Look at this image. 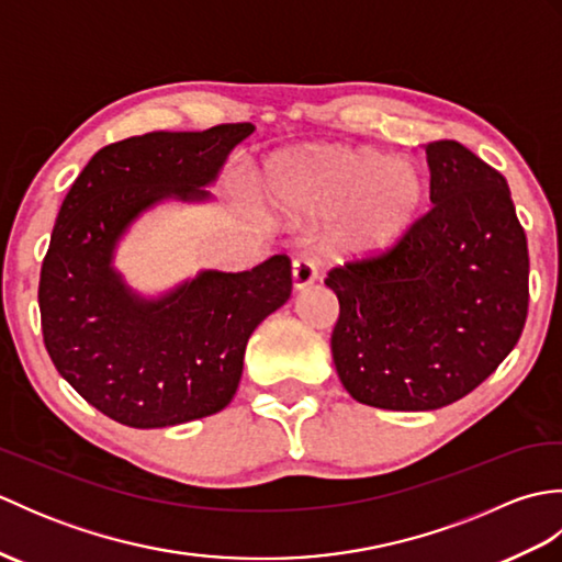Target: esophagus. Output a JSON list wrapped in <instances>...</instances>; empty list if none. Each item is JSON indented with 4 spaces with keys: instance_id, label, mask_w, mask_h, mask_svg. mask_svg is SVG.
Returning a JSON list of instances; mask_svg holds the SVG:
<instances>
[{
    "instance_id": "34e87169",
    "label": "esophagus",
    "mask_w": 562,
    "mask_h": 562,
    "mask_svg": "<svg viewBox=\"0 0 562 562\" xmlns=\"http://www.w3.org/2000/svg\"><path fill=\"white\" fill-rule=\"evenodd\" d=\"M316 280H318V270H316V262L314 260H306V258L294 260V266H292V284H294L296 292L312 288Z\"/></svg>"
}]
</instances>
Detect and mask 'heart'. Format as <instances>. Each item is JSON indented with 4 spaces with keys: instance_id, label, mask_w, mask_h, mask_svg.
I'll use <instances>...</instances> for the list:
<instances>
[{
    "instance_id": "obj_1",
    "label": "heart",
    "mask_w": 562,
    "mask_h": 562,
    "mask_svg": "<svg viewBox=\"0 0 562 562\" xmlns=\"http://www.w3.org/2000/svg\"><path fill=\"white\" fill-rule=\"evenodd\" d=\"M260 190L290 220L330 222L324 248L342 260H376L396 248L420 214L425 178L408 159L342 145H308L266 164Z\"/></svg>"
}]
</instances>
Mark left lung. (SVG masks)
Here are the masks:
<instances>
[{
    "instance_id": "8db88e82",
    "label": "left lung",
    "mask_w": 562,
    "mask_h": 562,
    "mask_svg": "<svg viewBox=\"0 0 562 562\" xmlns=\"http://www.w3.org/2000/svg\"><path fill=\"white\" fill-rule=\"evenodd\" d=\"M429 210L376 260L333 268L330 350L345 391L384 411H437L491 376L529 308L527 234L503 173L453 139L425 145Z\"/></svg>"
}]
</instances>
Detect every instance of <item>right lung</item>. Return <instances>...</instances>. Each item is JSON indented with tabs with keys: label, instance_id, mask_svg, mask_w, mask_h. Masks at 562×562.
Masks as SVG:
<instances>
[{
	"label": "right lung",
	"instance_id": "right-lung-1",
	"mask_svg": "<svg viewBox=\"0 0 562 562\" xmlns=\"http://www.w3.org/2000/svg\"><path fill=\"white\" fill-rule=\"evenodd\" d=\"M254 125L147 133L93 154L59 207L41 270V324L55 369L111 420L173 427L220 413L244 372L250 333L290 300L292 266L200 270L157 296L130 288L117 246L161 202H210Z\"/></svg>",
	"mask_w": 562,
	"mask_h": 562
}]
</instances>
